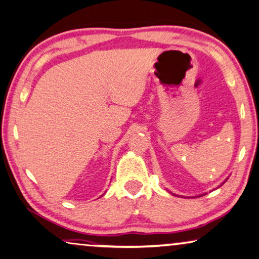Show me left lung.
Listing matches in <instances>:
<instances>
[{
    "mask_svg": "<svg viewBox=\"0 0 259 259\" xmlns=\"http://www.w3.org/2000/svg\"><path fill=\"white\" fill-rule=\"evenodd\" d=\"M226 180H227V179H226ZM226 180H225V181H226ZM225 181H224V182H225ZM224 182H223V184H224ZM223 184H222V185H223ZM222 185H220V186H222ZM220 186H219V187H220ZM169 193H171V192H169ZM171 194L177 195V194H174V193H171ZM205 194H206V193H205ZM205 194H201V195H198V196H202V195H205Z\"/></svg>",
    "mask_w": 259,
    "mask_h": 259,
    "instance_id": "obj_1",
    "label": "left lung"
}]
</instances>
